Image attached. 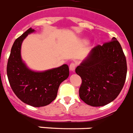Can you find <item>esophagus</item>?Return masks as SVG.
Instances as JSON below:
<instances>
[{"label":"esophagus","instance_id":"34e87169","mask_svg":"<svg viewBox=\"0 0 133 133\" xmlns=\"http://www.w3.org/2000/svg\"><path fill=\"white\" fill-rule=\"evenodd\" d=\"M75 68H76V64L75 63H71L69 65V69H70L71 71H74Z\"/></svg>","mask_w":133,"mask_h":133}]
</instances>
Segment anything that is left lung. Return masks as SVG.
<instances>
[{"instance_id":"1","label":"left lung","mask_w":133,"mask_h":133,"mask_svg":"<svg viewBox=\"0 0 133 133\" xmlns=\"http://www.w3.org/2000/svg\"><path fill=\"white\" fill-rule=\"evenodd\" d=\"M82 79L79 97L91 106L107 105L118 96L125 81L126 59L117 39L90 51L76 68Z\"/></svg>"}]
</instances>
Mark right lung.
<instances>
[{
	"label": "right lung",
	"instance_id": "add662e5",
	"mask_svg": "<svg viewBox=\"0 0 133 133\" xmlns=\"http://www.w3.org/2000/svg\"><path fill=\"white\" fill-rule=\"evenodd\" d=\"M29 28L15 39L10 55L7 75L15 94L23 102L33 107L49 104L56 98L60 84L69 75L67 64L42 71L30 69L21 57V46L28 35L35 32Z\"/></svg>",
	"mask_w": 133,
	"mask_h": 133
}]
</instances>
